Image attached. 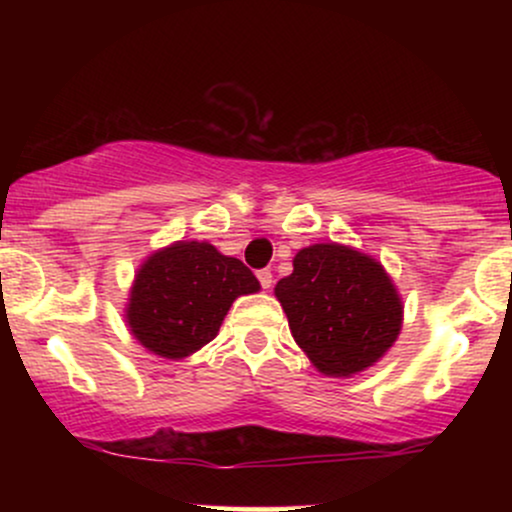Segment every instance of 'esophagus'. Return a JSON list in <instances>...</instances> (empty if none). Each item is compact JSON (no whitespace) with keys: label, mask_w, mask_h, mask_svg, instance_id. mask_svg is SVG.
Segmentation results:
<instances>
[{"label":"esophagus","mask_w":512,"mask_h":512,"mask_svg":"<svg viewBox=\"0 0 512 512\" xmlns=\"http://www.w3.org/2000/svg\"><path fill=\"white\" fill-rule=\"evenodd\" d=\"M257 279H260L262 289H272L274 276H272V272H269V269H260V272H257Z\"/></svg>","instance_id":"34e87169"}]
</instances>
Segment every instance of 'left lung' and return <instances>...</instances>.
I'll return each mask as SVG.
<instances>
[{"label": "left lung", "instance_id": "8db88e82", "mask_svg": "<svg viewBox=\"0 0 512 512\" xmlns=\"http://www.w3.org/2000/svg\"><path fill=\"white\" fill-rule=\"evenodd\" d=\"M296 344L330 378H351L383 358L402 332L404 305L385 267L342 243L298 250L274 286Z\"/></svg>", "mask_w": 512, "mask_h": 512}]
</instances>
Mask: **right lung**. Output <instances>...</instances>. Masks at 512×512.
Segmentation results:
<instances>
[{
	"label": "right lung",
	"instance_id": "1",
	"mask_svg": "<svg viewBox=\"0 0 512 512\" xmlns=\"http://www.w3.org/2000/svg\"><path fill=\"white\" fill-rule=\"evenodd\" d=\"M260 281L211 243L175 240L139 264L125 305L129 334L151 354L182 361L219 334L223 317Z\"/></svg>",
	"mask_w": 512,
	"mask_h": 512
}]
</instances>
